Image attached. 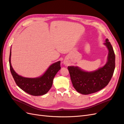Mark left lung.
<instances>
[{"label":"left lung","instance_id":"obj_1","mask_svg":"<svg viewBox=\"0 0 124 124\" xmlns=\"http://www.w3.org/2000/svg\"><path fill=\"white\" fill-rule=\"evenodd\" d=\"M108 50V62L102 68L93 72H85L78 67L68 66L71 82L76 91L82 94L88 95L99 91L108 84L115 67V56L108 39L104 43Z\"/></svg>","mask_w":124,"mask_h":124}]
</instances>
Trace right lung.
<instances>
[{"instance_id": "1", "label": "right lung", "mask_w": 124, "mask_h": 124, "mask_svg": "<svg viewBox=\"0 0 124 124\" xmlns=\"http://www.w3.org/2000/svg\"><path fill=\"white\" fill-rule=\"evenodd\" d=\"M11 51L9 57V65L11 74L16 85L23 91L32 96L46 94L51 88L54 77L61 69V62L51 65L44 74L37 78H24L18 75L13 70L11 63Z\"/></svg>"}]
</instances>
